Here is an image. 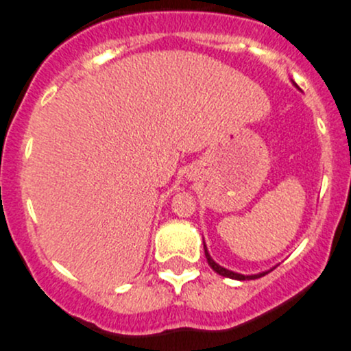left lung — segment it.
Segmentation results:
<instances>
[{
	"label": "left lung",
	"mask_w": 351,
	"mask_h": 351,
	"mask_svg": "<svg viewBox=\"0 0 351 351\" xmlns=\"http://www.w3.org/2000/svg\"><path fill=\"white\" fill-rule=\"evenodd\" d=\"M204 250H205V258H207V261H208V265H210L212 270L217 271V274L222 275V277L234 278V280H254V278H260V277H263V275L268 274V271H263V274H258V275H241V274H236V271L226 270V268H222L221 265H217L214 260H212L210 254H208V251H207V247H205V244H204Z\"/></svg>",
	"instance_id": "obj_1"
}]
</instances>
